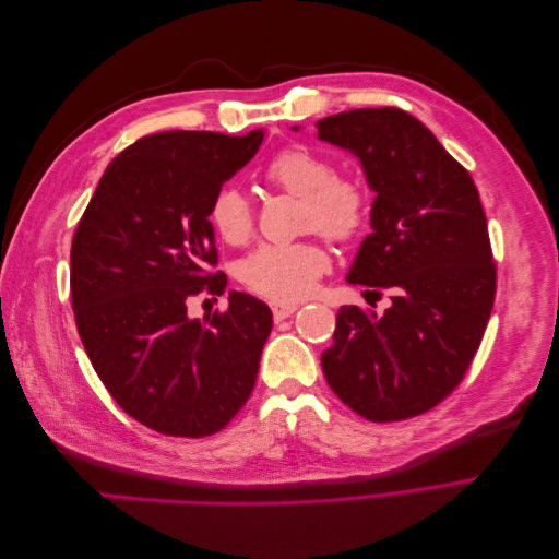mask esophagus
I'll use <instances>...</instances> for the list:
<instances>
[{"label": "esophagus", "instance_id": "34e87169", "mask_svg": "<svg viewBox=\"0 0 559 559\" xmlns=\"http://www.w3.org/2000/svg\"><path fill=\"white\" fill-rule=\"evenodd\" d=\"M270 310H273L275 321H282L286 317H292L298 310V306H294V302H273V306H270Z\"/></svg>", "mask_w": 559, "mask_h": 559}]
</instances>
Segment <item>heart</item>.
Returning <instances> with one entry per match:
<instances>
[{
    "instance_id": "heart-1",
    "label": "heart",
    "mask_w": 559,
    "mask_h": 559,
    "mask_svg": "<svg viewBox=\"0 0 559 559\" xmlns=\"http://www.w3.org/2000/svg\"><path fill=\"white\" fill-rule=\"evenodd\" d=\"M263 179L280 191L300 198V226L331 240H352L370 210L366 183L357 177L335 175L333 163L310 144L280 148L263 167ZM210 224L226 245L240 247L257 228L251 200L238 186H222L210 200ZM331 259L326 249L302 240L261 245L238 265V277L249 292L273 302L306 298L314 282L326 273Z\"/></svg>"
}]
</instances>
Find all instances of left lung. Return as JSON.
<instances>
[{
  "mask_svg": "<svg viewBox=\"0 0 559 559\" xmlns=\"http://www.w3.org/2000/svg\"><path fill=\"white\" fill-rule=\"evenodd\" d=\"M298 130V128H294ZM321 142L361 160L373 233L347 282L389 292L382 314L343 306L326 382L370 421L431 411L462 382L480 347L497 265L476 183L415 116L396 107L352 109L317 121Z\"/></svg>",
  "mask_w": 559,
  "mask_h": 559,
  "instance_id": "8db88e82",
  "label": "left lung"
}]
</instances>
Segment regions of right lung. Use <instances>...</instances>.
Instances as JSON below:
<instances>
[{"instance_id":"obj_1","label":"right lung","mask_w":559,"mask_h":559,"mask_svg":"<svg viewBox=\"0 0 559 559\" xmlns=\"http://www.w3.org/2000/svg\"><path fill=\"white\" fill-rule=\"evenodd\" d=\"M245 138L170 130L130 144L99 179L70 253L72 308L95 373L121 408L165 436L222 431L257 384L273 312L228 292L224 312L189 317L222 296L210 200L257 156Z\"/></svg>"}]
</instances>
